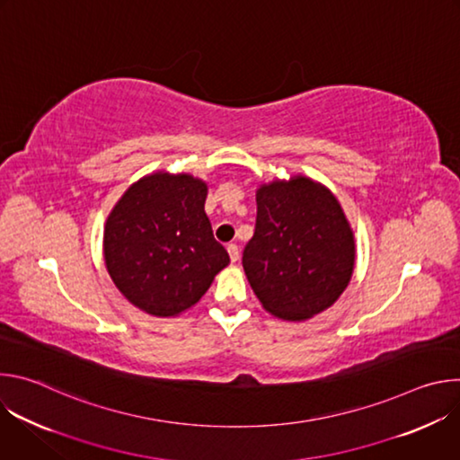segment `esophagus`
<instances>
[{
    "label": "esophagus",
    "instance_id": "1",
    "mask_svg": "<svg viewBox=\"0 0 460 460\" xmlns=\"http://www.w3.org/2000/svg\"><path fill=\"white\" fill-rule=\"evenodd\" d=\"M227 252H229L231 261H236L238 256H240V251H238V245H236V243H229V245H227Z\"/></svg>",
    "mask_w": 460,
    "mask_h": 460
}]
</instances>
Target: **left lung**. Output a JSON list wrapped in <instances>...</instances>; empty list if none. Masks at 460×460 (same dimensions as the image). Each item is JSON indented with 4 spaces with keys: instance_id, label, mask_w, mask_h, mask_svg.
<instances>
[{
    "instance_id": "obj_1",
    "label": "left lung",
    "mask_w": 460,
    "mask_h": 460,
    "mask_svg": "<svg viewBox=\"0 0 460 460\" xmlns=\"http://www.w3.org/2000/svg\"><path fill=\"white\" fill-rule=\"evenodd\" d=\"M242 266L261 305L282 320L333 305L355 268V236L333 192L305 176L260 185Z\"/></svg>"
}]
</instances>
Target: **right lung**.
<instances>
[{
    "label": "right lung",
    "mask_w": 460,
    "mask_h": 460,
    "mask_svg": "<svg viewBox=\"0 0 460 460\" xmlns=\"http://www.w3.org/2000/svg\"><path fill=\"white\" fill-rule=\"evenodd\" d=\"M206 199V181L155 172L118 200L105 224L103 258L130 304L155 316H176L229 264L204 211Z\"/></svg>",
    "instance_id": "obj_1"
}]
</instances>
